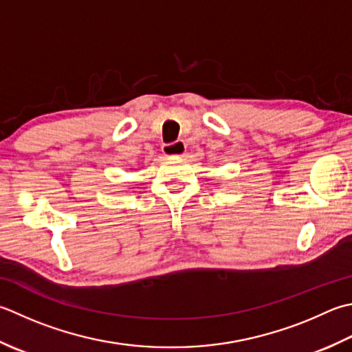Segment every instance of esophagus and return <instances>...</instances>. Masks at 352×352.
<instances>
[{"mask_svg": "<svg viewBox=\"0 0 352 352\" xmlns=\"http://www.w3.org/2000/svg\"><path fill=\"white\" fill-rule=\"evenodd\" d=\"M163 154L166 157H182L186 154V143L184 142H175L163 144Z\"/></svg>", "mask_w": 352, "mask_h": 352, "instance_id": "1", "label": "esophagus"}]
</instances>
